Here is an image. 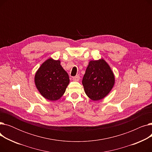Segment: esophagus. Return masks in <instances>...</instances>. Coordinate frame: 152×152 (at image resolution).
<instances>
[{"label": "esophagus", "mask_w": 152, "mask_h": 152, "mask_svg": "<svg viewBox=\"0 0 152 152\" xmlns=\"http://www.w3.org/2000/svg\"><path fill=\"white\" fill-rule=\"evenodd\" d=\"M79 79H80V77H79V75H76V76L73 77V81H79Z\"/></svg>", "instance_id": "34e87169"}]
</instances>
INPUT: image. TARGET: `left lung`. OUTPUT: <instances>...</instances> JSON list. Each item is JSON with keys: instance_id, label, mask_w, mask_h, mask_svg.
Masks as SVG:
<instances>
[{"instance_id": "1", "label": "left lung", "mask_w": 152, "mask_h": 152, "mask_svg": "<svg viewBox=\"0 0 152 152\" xmlns=\"http://www.w3.org/2000/svg\"><path fill=\"white\" fill-rule=\"evenodd\" d=\"M115 76L108 64L103 59L91 60L83 79L86 95L94 101L103 99L115 84Z\"/></svg>"}]
</instances>
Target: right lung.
Instances as JSON below:
<instances>
[{
    "instance_id": "obj_1",
    "label": "right lung",
    "mask_w": 152,
    "mask_h": 152,
    "mask_svg": "<svg viewBox=\"0 0 152 152\" xmlns=\"http://www.w3.org/2000/svg\"><path fill=\"white\" fill-rule=\"evenodd\" d=\"M34 82L37 90L45 99L55 101L60 99L65 93L69 78L61 66L60 61L50 58L37 71Z\"/></svg>"
}]
</instances>
